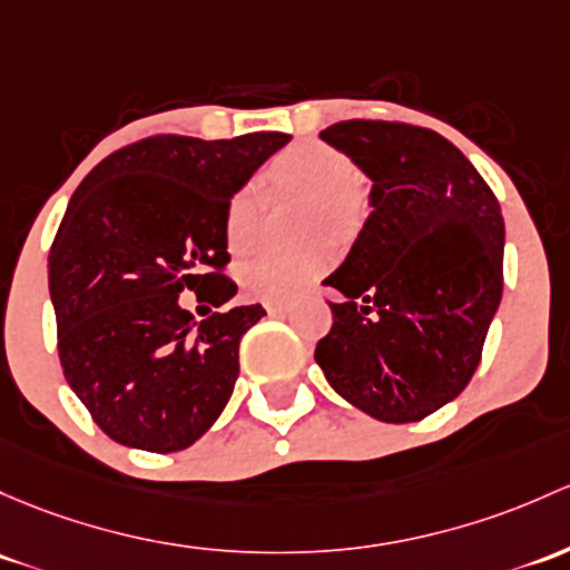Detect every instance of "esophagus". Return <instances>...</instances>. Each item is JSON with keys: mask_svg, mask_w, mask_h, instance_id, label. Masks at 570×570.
Masks as SVG:
<instances>
[{"mask_svg": "<svg viewBox=\"0 0 570 570\" xmlns=\"http://www.w3.org/2000/svg\"><path fill=\"white\" fill-rule=\"evenodd\" d=\"M265 311L269 316H281V314H286V303H278V301H267L265 303Z\"/></svg>", "mask_w": 570, "mask_h": 570, "instance_id": "34e87169", "label": "esophagus"}]
</instances>
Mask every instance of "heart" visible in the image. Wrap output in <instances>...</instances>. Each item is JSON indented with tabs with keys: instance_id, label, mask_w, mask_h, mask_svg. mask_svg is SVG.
Segmentation results:
<instances>
[{
	"instance_id": "obj_1",
	"label": "heart",
	"mask_w": 570,
	"mask_h": 570,
	"mask_svg": "<svg viewBox=\"0 0 570 570\" xmlns=\"http://www.w3.org/2000/svg\"><path fill=\"white\" fill-rule=\"evenodd\" d=\"M265 179L278 194L308 196L311 229L346 235L361 213L363 175L355 160L322 141H301L284 149L269 164ZM262 196L256 185H245L229 199L224 213V235L232 254L254 248L259 229ZM331 265V250L316 245L303 250H256L237 269L239 284L262 301H295Z\"/></svg>"
}]
</instances>
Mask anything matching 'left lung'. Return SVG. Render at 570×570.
<instances>
[{"label": "left lung", "mask_w": 570, "mask_h": 570, "mask_svg": "<svg viewBox=\"0 0 570 570\" xmlns=\"http://www.w3.org/2000/svg\"><path fill=\"white\" fill-rule=\"evenodd\" d=\"M322 139L371 179V215L325 286L333 327L316 363L338 395L415 423L464 391L502 297L505 224L487 179L445 136L346 119Z\"/></svg>", "instance_id": "1"}]
</instances>
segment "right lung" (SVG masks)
Here are the masks:
<instances>
[{"mask_svg":"<svg viewBox=\"0 0 570 570\" xmlns=\"http://www.w3.org/2000/svg\"><path fill=\"white\" fill-rule=\"evenodd\" d=\"M286 134L205 141L149 136L100 160L76 188L48 254L65 380L114 442L149 453L194 445L239 374V338L262 305L196 322L179 305H224L237 284L224 213Z\"/></svg>","mask_w":570,"mask_h":570,"instance_id":"add662e5","label":"right lung"}]
</instances>
